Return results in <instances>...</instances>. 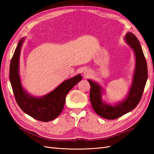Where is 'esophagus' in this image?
<instances>
[{"label": "esophagus", "instance_id": "obj_1", "mask_svg": "<svg viewBox=\"0 0 154 154\" xmlns=\"http://www.w3.org/2000/svg\"><path fill=\"white\" fill-rule=\"evenodd\" d=\"M83 74H84L85 75H86V76H88V74H89L90 73H89V71H88V70H85V71L84 72H83Z\"/></svg>", "mask_w": 154, "mask_h": 154}]
</instances>
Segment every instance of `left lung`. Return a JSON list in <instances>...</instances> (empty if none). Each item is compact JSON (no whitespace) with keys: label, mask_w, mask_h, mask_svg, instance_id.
Returning a JSON list of instances; mask_svg holds the SVG:
<instances>
[{"label":"left lung","mask_w":154,"mask_h":154,"mask_svg":"<svg viewBox=\"0 0 154 154\" xmlns=\"http://www.w3.org/2000/svg\"><path fill=\"white\" fill-rule=\"evenodd\" d=\"M125 39L133 49L136 57L132 83L127 97L114 105L107 104L102 100V87L97 83L88 80L91 85L90 100L92 108L97 115L107 119H117L136 108L141 99L148 78L146 61L137 37L129 32Z\"/></svg>","instance_id":"1"}]
</instances>
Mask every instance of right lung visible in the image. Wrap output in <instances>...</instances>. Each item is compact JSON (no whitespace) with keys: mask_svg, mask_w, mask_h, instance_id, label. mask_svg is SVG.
<instances>
[{"mask_svg":"<svg viewBox=\"0 0 154 154\" xmlns=\"http://www.w3.org/2000/svg\"><path fill=\"white\" fill-rule=\"evenodd\" d=\"M24 38L18 42L10 67V80L17 104L25 113L35 119L48 122L62 112L67 93L82 80L80 74L64 81L54 90L40 97H34L22 88L19 75L20 50Z\"/></svg>","mask_w":154,"mask_h":154,"instance_id":"1","label":"right lung"}]
</instances>
